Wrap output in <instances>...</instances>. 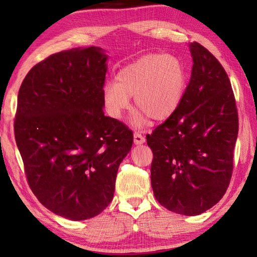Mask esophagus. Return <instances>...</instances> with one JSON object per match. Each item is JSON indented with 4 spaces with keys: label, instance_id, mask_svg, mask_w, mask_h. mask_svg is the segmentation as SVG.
Segmentation results:
<instances>
[{
    "label": "esophagus",
    "instance_id": "obj_1",
    "mask_svg": "<svg viewBox=\"0 0 257 257\" xmlns=\"http://www.w3.org/2000/svg\"><path fill=\"white\" fill-rule=\"evenodd\" d=\"M145 141H146V138L144 137L143 135H141V133L136 132V133L134 134V143H135L136 145H141V144H144Z\"/></svg>",
    "mask_w": 257,
    "mask_h": 257
}]
</instances>
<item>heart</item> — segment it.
Masks as SVG:
<instances>
[{"label":"heart","instance_id":"b5f03b06","mask_svg":"<svg viewBox=\"0 0 257 257\" xmlns=\"http://www.w3.org/2000/svg\"><path fill=\"white\" fill-rule=\"evenodd\" d=\"M187 70L179 58L162 54H148L121 68L116 81H108L102 89V100L110 117L119 119L129 107V97L139 110L133 121L147 123V116L156 121L171 117L181 103Z\"/></svg>","mask_w":257,"mask_h":257}]
</instances>
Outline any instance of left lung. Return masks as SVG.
<instances>
[{
    "mask_svg": "<svg viewBox=\"0 0 257 257\" xmlns=\"http://www.w3.org/2000/svg\"><path fill=\"white\" fill-rule=\"evenodd\" d=\"M192 74L177 111L147 135L154 154L157 201L178 214L199 215L230 184L238 114L230 78L204 46L190 44Z\"/></svg>",
    "mask_w": 257,
    "mask_h": 257,
    "instance_id": "obj_1",
    "label": "left lung"
}]
</instances>
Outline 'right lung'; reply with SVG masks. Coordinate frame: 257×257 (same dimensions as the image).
Segmentation results:
<instances>
[{"label": "right lung", "mask_w": 257, "mask_h": 257, "mask_svg": "<svg viewBox=\"0 0 257 257\" xmlns=\"http://www.w3.org/2000/svg\"><path fill=\"white\" fill-rule=\"evenodd\" d=\"M107 56L73 48L48 56L22 83L15 141L33 193L69 220L94 217L112 201L119 165L134 134L103 114Z\"/></svg>", "instance_id": "obj_1"}]
</instances>
